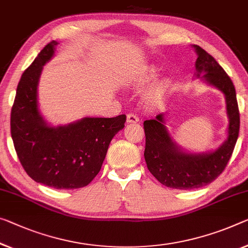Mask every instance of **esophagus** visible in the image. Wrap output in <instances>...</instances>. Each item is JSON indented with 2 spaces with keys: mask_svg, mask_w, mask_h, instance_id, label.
Masks as SVG:
<instances>
[{
  "mask_svg": "<svg viewBox=\"0 0 248 248\" xmlns=\"http://www.w3.org/2000/svg\"><path fill=\"white\" fill-rule=\"evenodd\" d=\"M126 121H127V123H137V122L140 121V119H139V116L136 115V114L128 113L127 117H126Z\"/></svg>",
  "mask_w": 248,
  "mask_h": 248,
  "instance_id": "1",
  "label": "esophagus"
}]
</instances>
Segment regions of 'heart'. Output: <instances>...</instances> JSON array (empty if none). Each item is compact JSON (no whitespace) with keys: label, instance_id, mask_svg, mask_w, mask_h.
I'll return each instance as SVG.
<instances>
[{"label":"heart","instance_id":"b5f03b06","mask_svg":"<svg viewBox=\"0 0 248 248\" xmlns=\"http://www.w3.org/2000/svg\"><path fill=\"white\" fill-rule=\"evenodd\" d=\"M154 75H155V72L154 71H150L147 73V75L145 76V78L146 79H150L152 78H154ZM166 90H167V84H166V83H163V84L158 85L153 91V92L150 94V97H148V98H150V102H152V103H158L159 101L162 100V97L164 96V94H165Z\"/></svg>","mask_w":248,"mask_h":248}]
</instances>
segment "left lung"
<instances>
[{"mask_svg": "<svg viewBox=\"0 0 248 248\" xmlns=\"http://www.w3.org/2000/svg\"><path fill=\"white\" fill-rule=\"evenodd\" d=\"M194 47L199 55L196 60L197 72H205V81L225 94L230 117L228 139L213 153L186 154L178 150L170 140L164 125L163 113L156 115L154 120L144 122L146 137L144 157L147 169L161 184L176 189L203 187L223 173L233 154L241 124L236 91L231 78L206 51L199 45H194Z\"/></svg>", "mask_w": 248, "mask_h": 248, "instance_id": "obj_1", "label": "left lung"}]
</instances>
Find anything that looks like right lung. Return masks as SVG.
<instances>
[{
	"label": "right lung",
	"instance_id": "right-lung-1",
	"mask_svg": "<svg viewBox=\"0 0 248 248\" xmlns=\"http://www.w3.org/2000/svg\"><path fill=\"white\" fill-rule=\"evenodd\" d=\"M56 44L52 41L45 45L23 73L11 111V135L32 180L58 189L81 188L100 172L109 143L124 127L126 115L85 117L56 128L45 124L37 108V84Z\"/></svg>",
	"mask_w": 248,
	"mask_h": 248
}]
</instances>
